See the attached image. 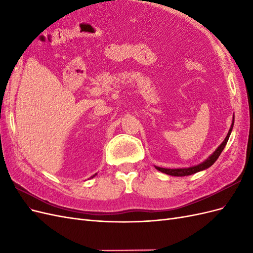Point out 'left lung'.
Segmentation results:
<instances>
[{"mask_svg":"<svg viewBox=\"0 0 253 253\" xmlns=\"http://www.w3.org/2000/svg\"><path fill=\"white\" fill-rule=\"evenodd\" d=\"M233 120H234V118H233ZM233 124H234V121L232 122V126H231L230 129H229L228 135L226 136L225 140H224L223 142H221V144L216 149V151L214 152L213 154H212L208 159H207L206 162H204L203 164L198 165V166H195V167H192V168H188V169H164V168H159V167H155V168H156V169H157L158 171L163 172V173H166V174L172 175V176H187V175H192V174H194V173H196V172L203 171V170L207 169V168L211 167L214 163L216 162V159H217L218 156L220 155V153L223 152L224 148L226 147L227 141H228V139H229V136H230L231 131H232Z\"/></svg>","mask_w":253,"mask_h":253,"instance_id":"left-lung-1","label":"left lung"}]
</instances>
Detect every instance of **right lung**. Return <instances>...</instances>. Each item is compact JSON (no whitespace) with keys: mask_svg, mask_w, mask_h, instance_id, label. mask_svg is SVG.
<instances>
[{"mask_svg":"<svg viewBox=\"0 0 253 253\" xmlns=\"http://www.w3.org/2000/svg\"><path fill=\"white\" fill-rule=\"evenodd\" d=\"M94 176H95V175H94Z\"/></svg>","mask_w":253,"mask_h":253,"instance_id":"obj_1","label":"right lung"}]
</instances>
